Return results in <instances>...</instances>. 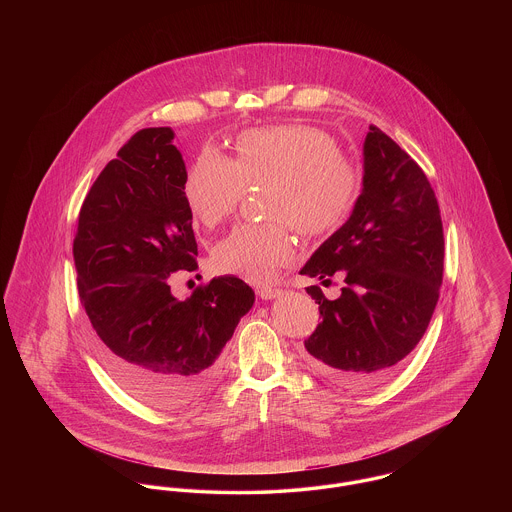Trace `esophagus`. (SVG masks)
Instances as JSON below:
<instances>
[{"label": "esophagus", "mask_w": 512, "mask_h": 512, "mask_svg": "<svg viewBox=\"0 0 512 512\" xmlns=\"http://www.w3.org/2000/svg\"><path fill=\"white\" fill-rule=\"evenodd\" d=\"M280 288H272V286H263V288H259L257 290V295L261 297V299H274L276 295H280Z\"/></svg>", "instance_id": "esophagus-1"}]
</instances>
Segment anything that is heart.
Segmentation results:
<instances>
[{
	"label": "heart",
	"instance_id": "1",
	"mask_svg": "<svg viewBox=\"0 0 512 512\" xmlns=\"http://www.w3.org/2000/svg\"><path fill=\"white\" fill-rule=\"evenodd\" d=\"M270 188L265 217L220 240L213 265L253 284L276 280L295 257L292 227L307 238L340 230L363 192V171L347 159L336 138L307 124L249 128L236 140V157L205 149L186 176L184 195L201 224L230 219L247 190Z\"/></svg>",
	"mask_w": 512,
	"mask_h": 512
}]
</instances>
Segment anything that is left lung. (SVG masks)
Instances as JSON below:
<instances>
[{"label": "left lung", "mask_w": 512, "mask_h": 512, "mask_svg": "<svg viewBox=\"0 0 512 512\" xmlns=\"http://www.w3.org/2000/svg\"><path fill=\"white\" fill-rule=\"evenodd\" d=\"M443 255V224L430 180L372 124L357 207L301 268L322 284L343 276L334 301L320 286L307 288L322 322L305 340V361L347 388L388 380L434 315Z\"/></svg>", "instance_id": "8db88e82"}]
</instances>
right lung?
<instances>
[{
    "label": "right lung",
    "mask_w": 512,
    "mask_h": 512,
    "mask_svg": "<svg viewBox=\"0 0 512 512\" xmlns=\"http://www.w3.org/2000/svg\"><path fill=\"white\" fill-rule=\"evenodd\" d=\"M169 126L138 130L99 172L74 234L78 293L99 361L149 407L197 399L255 293L236 276L171 293L176 270H197L186 165Z\"/></svg>",
    "instance_id": "obj_1"
}]
</instances>
